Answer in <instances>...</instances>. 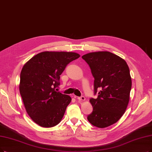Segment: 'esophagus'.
<instances>
[{
    "label": "esophagus",
    "instance_id": "34e87169",
    "mask_svg": "<svg viewBox=\"0 0 152 152\" xmlns=\"http://www.w3.org/2000/svg\"><path fill=\"white\" fill-rule=\"evenodd\" d=\"M75 97L76 98V96H75ZM77 99L80 100V101H83V100H86V98H85V96H78Z\"/></svg>",
    "mask_w": 152,
    "mask_h": 152
}]
</instances>
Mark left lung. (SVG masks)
Instances as JSON below:
<instances>
[{
    "mask_svg": "<svg viewBox=\"0 0 152 152\" xmlns=\"http://www.w3.org/2000/svg\"><path fill=\"white\" fill-rule=\"evenodd\" d=\"M82 58L89 65L94 77V94L90 99L93 111L88 122L99 128L116 123L128 106L132 88L129 66L125 60L111 52H91Z\"/></svg>",
    "mask_w": 152,
    "mask_h": 152,
    "instance_id": "8db88e82",
    "label": "left lung"
}]
</instances>
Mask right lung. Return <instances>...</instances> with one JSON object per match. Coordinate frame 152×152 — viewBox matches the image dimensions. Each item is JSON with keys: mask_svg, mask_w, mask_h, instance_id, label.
Instances as JSON below:
<instances>
[{"mask_svg": "<svg viewBox=\"0 0 152 152\" xmlns=\"http://www.w3.org/2000/svg\"><path fill=\"white\" fill-rule=\"evenodd\" d=\"M80 55L75 52H43L30 58L20 73V94L29 117L42 127L60 123L72 99L56 92L60 75Z\"/></svg>", "mask_w": 152, "mask_h": 152, "instance_id": "1", "label": "right lung"}]
</instances>
